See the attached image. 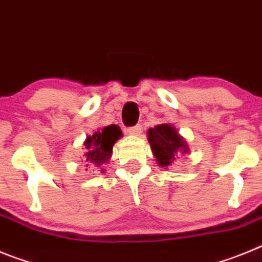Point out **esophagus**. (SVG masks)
Returning a JSON list of instances; mask_svg holds the SVG:
<instances>
[{
    "instance_id": "esophagus-1",
    "label": "esophagus",
    "mask_w": 262,
    "mask_h": 262,
    "mask_svg": "<svg viewBox=\"0 0 262 262\" xmlns=\"http://www.w3.org/2000/svg\"><path fill=\"white\" fill-rule=\"evenodd\" d=\"M140 133H142V126H140V124H136V126L127 128V134H129V135L139 136L140 135Z\"/></svg>"
}]
</instances>
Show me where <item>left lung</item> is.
<instances>
[{"instance_id":"left-lung-1","label":"left lung","mask_w":262,"mask_h":262,"mask_svg":"<svg viewBox=\"0 0 262 262\" xmlns=\"http://www.w3.org/2000/svg\"><path fill=\"white\" fill-rule=\"evenodd\" d=\"M148 140L157 163L161 166L172 164L178 151H182V154L187 152L184 139L169 124H159L155 128L148 129Z\"/></svg>"}]
</instances>
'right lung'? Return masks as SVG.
Wrapping results in <instances>:
<instances>
[{
	"label": "right lung",
	"mask_w": 262,
	"mask_h": 262,
	"mask_svg": "<svg viewBox=\"0 0 262 262\" xmlns=\"http://www.w3.org/2000/svg\"><path fill=\"white\" fill-rule=\"evenodd\" d=\"M120 136H122V131L115 124L105 127L102 131L88 136L84 143L85 148L88 149L84 161L86 166L102 165L107 163L113 152V145Z\"/></svg>",
	"instance_id": "right-lung-1"
}]
</instances>
